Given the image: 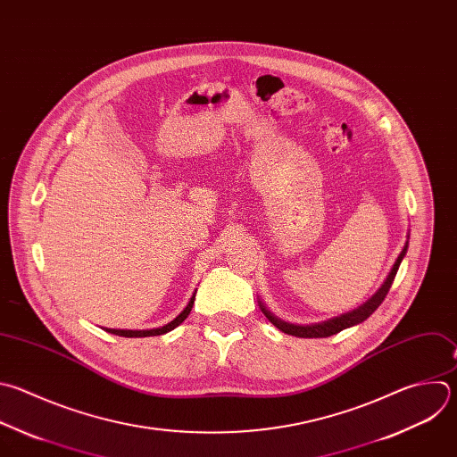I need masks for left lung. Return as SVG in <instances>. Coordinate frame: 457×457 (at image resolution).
I'll list each match as a JSON object with an SVG mask.
<instances>
[{"instance_id": "8db88e82", "label": "left lung", "mask_w": 457, "mask_h": 457, "mask_svg": "<svg viewBox=\"0 0 457 457\" xmlns=\"http://www.w3.org/2000/svg\"><path fill=\"white\" fill-rule=\"evenodd\" d=\"M407 247H409V242H405L402 253L398 254L396 262L393 263V269L389 270V274H387V278L384 279L382 287L364 303V305H361L359 309H355V311H352V312H348V314H343V316H339V318L328 320V321H325V323H316V325H305V327H303V325H290V323H285V321L278 320L276 316H272V314L263 307L262 301H260V309H262V312L265 314V318H267L278 330H281V332H285V334H288V336H294V337H303V339L311 337V339H314V337H330V336H334V334H339V332L345 330V328H350V327H353V325H359V323L366 321V320L380 307V303L384 301V297L387 295V292H389V288H391V285H393V279H395L396 270H398V267H400V263H402V260H403V256H405V253H407Z\"/></svg>"}]
</instances>
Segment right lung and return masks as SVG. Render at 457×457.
<instances>
[{"mask_svg": "<svg viewBox=\"0 0 457 457\" xmlns=\"http://www.w3.org/2000/svg\"><path fill=\"white\" fill-rule=\"evenodd\" d=\"M195 292H197V290H195ZM195 292H194V295L190 297L187 309H185L174 321H170L169 325H165V327H162V328H152V330H116V328H105V332L114 334V336H120V337H152V336H163V334L174 330L176 327H179V325L188 318V314H190V311H192V307H194V301H195Z\"/></svg>", "mask_w": 457, "mask_h": 457, "instance_id": "add662e5", "label": "right lung"}]
</instances>
